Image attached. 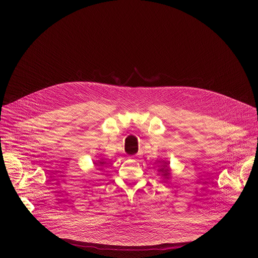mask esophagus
Here are the masks:
<instances>
[{
  "label": "esophagus",
  "mask_w": 258,
  "mask_h": 258,
  "mask_svg": "<svg viewBox=\"0 0 258 258\" xmlns=\"http://www.w3.org/2000/svg\"><path fill=\"white\" fill-rule=\"evenodd\" d=\"M139 157H140L139 155H136V156H133V157H132V159H133L134 161H136V160H138V159H139Z\"/></svg>",
  "instance_id": "34e87169"
}]
</instances>
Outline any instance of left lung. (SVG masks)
Returning a JSON list of instances; mask_svg holds the SVG:
<instances>
[{"instance_id":"left-lung-1","label":"left lung","mask_w":258,"mask_h":258,"mask_svg":"<svg viewBox=\"0 0 258 258\" xmlns=\"http://www.w3.org/2000/svg\"><path fill=\"white\" fill-rule=\"evenodd\" d=\"M158 171L159 172H161V175L162 177H163V179L165 180V182L167 181V180H169V178H170V174H171V172H170V167H169V162L167 161H163V163H162V165H161V167L158 169Z\"/></svg>"}]
</instances>
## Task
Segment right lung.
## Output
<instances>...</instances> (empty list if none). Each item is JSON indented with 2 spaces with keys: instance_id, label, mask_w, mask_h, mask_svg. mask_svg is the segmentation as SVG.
<instances>
[{
  "instance_id": "1",
  "label": "right lung",
  "mask_w": 258,
  "mask_h": 258,
  "mask_svg": "<svg viewBox=\"0 0 258 258\" xmlns=\"http://www.w3.org/2000/svg\"><path fill=\"white\" fill-rule=\"evenodd\" d=\"M94 164H95V166H96V167L100 168V167H102V166H104L106 164V162H105L104 159H99V160H97L96 162H95Z\"/></svg>"
}]
</instances>
